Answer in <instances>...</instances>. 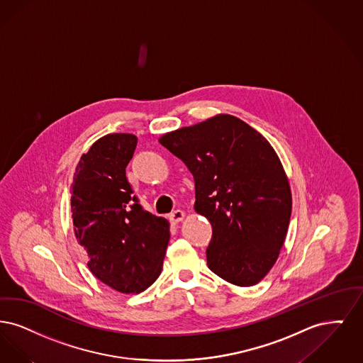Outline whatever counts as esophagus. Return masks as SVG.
I'll return each instance as SVG.
<instances>
[{
  "label": "esophagus",
  "mask_w": 363,
  "mask_h": 363,
  "mask_svg": "<svg viewBox=\"0 0 363 363\" xmlns=\"http://www.w3.org/2000/svg\"><path fill=\"white\" fill-rule=\"evenodd\" d=\"M186 213L183 210H174V213H171L169 216V220L172 223H177V222L183 221Z\"/></svg>",
  "instance_id": "34e87169"
}]
</instances>
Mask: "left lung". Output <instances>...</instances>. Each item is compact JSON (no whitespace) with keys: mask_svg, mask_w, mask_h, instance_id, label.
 Instances as JSON below:
<instances>
[{"mask_svg":"<svg viewBox=\"0 0 363 363\" xmlns=\"http://www.w3.org/2000/svg\"><path fill=\"white\" fill-rule=\"evenodd\" d=\"M158 141L194 176L195 211L213 228L208 268L229 284H259L279 256L291 216V191L274 147L228 113Z\"/></svg>","mask_w":363,"mask_h":363,"instance_id":"8db88e82","label":"left lung"}]
</instances>
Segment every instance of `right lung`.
<instances>
[{
	"instance_id": "add662e5",
	"label": "right lung",
	"mask_w": 363,
	"mask_h": 363,
	"mask_svg": "<svg viewBox=\"0 0 363 363\" xmlns=\"http://www.w3.org/2000/svg\"><path fill=\"white\" fill-rule=\"evenodd\" d=\"M137 137L107 134L82 155L72 184L74 235L88 267L111 289L134 294L161 274L169 222L146 211L133 195L126 167Z\"/></svg>"
}]
</instances>
